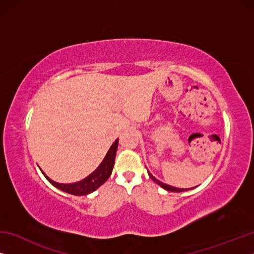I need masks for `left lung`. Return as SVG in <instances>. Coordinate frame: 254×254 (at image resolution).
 Here are the masks:
<instances>
[{"label":"left lung","instance_id":"obj_1","mask_svg":"<svg viewBox=\"0 0 254 254\" xmlns=\"http://www.w3.org/2000/svg\"><path fill=\"white\" fill-rule=\"evenodd\" d=\"M148 174H149V176H150V178H151L154 183L158 184L159 186L162 187L163 189H166V190H168V191H174V192H182V191H186V190H189V189L177 188V187H173V186H170V185H167V184H165V183L160 182V180H158L156 177H153V176H152L151 174H150L149 171H148ZM190 189H191V188H190Z\"/></svg>","mask_w":254,"mask_h":254}]
</instances>
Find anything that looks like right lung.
<instances>
[{
    "instance_id": "add662e5",
    "label": "right lung",
    "mask_w": 254,
    "mask_h": 254,
    "mask_svg": "<svg viewBox=\"0 0 254 254\" xmlns=\"http://www.w3.org/2000/svg\"><path fill=\"white\" fill-rule=\"evenodd\" d=\"M119 145V139L114 141V143L111 145V148L107 151L106 156L103 159L101 165L93 171L91 175H88L87 177L79 180V182L72 183V184H60L57 182H54L53 179H50L44 171L41 169V173L44 174L45 177L48 179V182L54 185L56 188L60 189V190L68 192V194L75 195V196H84L88 195L91 192L95 191L96 189L102 186L104 184L112 174L114 167L115 156H117V150Z\"/></svg>"
}]
</instances>
